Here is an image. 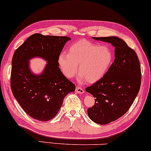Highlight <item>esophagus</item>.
I'll use <instances>...</instances> for the list:
<instances>
[{"label": "esophagus", "mask_w": 151, "mask_h": 151, "mask_svg": "<svg viewBox=\"0 0 151 151\" xmlns=\"http://www.w3.org/2000/svg\"><path fill=\"white\" fill-rule=\"evenodd\" d=\"M76 92L77 93H79V94H82V93H84V90L80 86H77L76 87Z\"/></svg>", "instance_id": "obj_1"}]
</instances>
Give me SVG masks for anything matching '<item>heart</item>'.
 <instances>
[{
  "mask_svg": "<svg viewBox=\"0 0 151 151\" xmlns=\"http://www.w3.org/2000/svg\"><path fill=\"white\" fill-rule=\"evenodd\" d=\"M114 60V54L108 46L79 40L69 47L68 52H62L58 57V65L67 78L74 77L78 66L81 72L79 80L86 79L94 83L102 79L109 70Z\"/></svg>",
  "mask_w": 151,
  "mask_h": 151,
  "instance_id": "b5f03b06",
  "label": "heart"
}]
</instances>
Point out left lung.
<instances>
[{
	"label": "left lung",
	"instance_id": "8db88e82",
	"mask_svg": "<svg viewBox=\"0 0 151 151\" xmlns=\"http://www.w3.org/2000/svg\"><path fill=\"white\" fill-rule=\"evenodd\" d=\"M93 38L111 43L115 48V59L106 74L86 88L95 98L88 115L95 123L105 125L123 116L134 102L140 89L141 66L136 52L121 38Z\"/></svg>",
	"mask_w": 151,
	"mask_h": 151
}]
</instances>
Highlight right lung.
<instances>
[{"label": "right lung", "mask_w": 151, "mask_h": 151, "mask_svg": "<svg viewBox=\"0 0 151 151\" xmlns=\"http://www.w3.org/2000/svg\"><path fill=\"white\" fill-rule=\"evenodd\" d=\"M71 38L35 33L17 49L13 55L11 89L24 111L34 119L47 121L56 116L65 97L74 92L75 85L58 68V57ZM40 57L47 61L43 73L30 71L29 60Z\"/></svg>", "instance_id": "obj_1"}]
</instances>
